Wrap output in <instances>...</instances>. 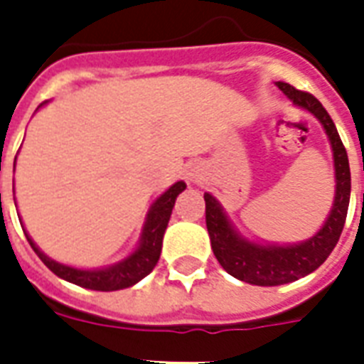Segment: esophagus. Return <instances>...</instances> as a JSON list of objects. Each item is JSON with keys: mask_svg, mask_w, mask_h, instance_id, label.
<instances>
[{"mask_svg": "<svg viewBox=\"0 0 364 364\" xmlns=\"http://www.w3.org/2000/svg\"><path fill=\"white\" fill-rule=\"evenodd\" d=\"M187 179L188 183H193V185H198V183L204 181V170H202V166H188Z\"/></svg>", "mask_w": 364, "mask_h": 364, "instance_id": "1", "label": "esophagus"}]
</instances>
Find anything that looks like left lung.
<instances>
[{
    "mask_svg": "<svg viewBox=\"0 0 364 364\" xmlns=\"http://www.w3.org/2000/svg\"><path fill=\"white\" fill-rule=\"evenodd\" d=\"M277 88L287 96L293 105L308 111L321 122L327 134L334 162V200L323 227L311 238L296 243H259L247 240L238 232L228 219L219 200L205 193V225L210 232L211 249L219 264L240 282L274 287L283 283L296 282L308 276L327 260L333 253L344 228L351 193V173L348 153L340 139L338 130L325 107L311 94L296 90L287 82H276Z\"/></svg>",
    "mask_w": 364,
    "mask_h": 364,
    "instance_id": "left-lung-1",
    "label": "left lung"
}]
</instances>
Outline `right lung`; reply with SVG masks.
Here are the masks:
<instances>
[{"label":"right lung","instance_id":"right-lung-1","mask_svg":"<svg viewBox=\"0 0 364 364\" xmlns=\"http://www.w3.org/2000/svg\"><path fill=\"white\" fill-rule=\"evenodd\" d=\"M14 162H16V159H14ZM185 188H187L185 181H177L166 193L160 194L159 198L153 202V205L149 208L137 247L126 259L119 260L115 264L104 266V268H75V266L62 264L58 260L50 259L48 255L43 253L41 249L36 245V242L30 238V234H24L31 249L45 262L48 270L54 272L56 276L65 279V282L75 283L79 287L92 289V291H105V293L107 291H121V289L136 285L137 282H141L143 277L153 272L160 259L162 238H164L176 198Z\"/></svg>","mask_w":364,"mask_h":364}]
</instances>
